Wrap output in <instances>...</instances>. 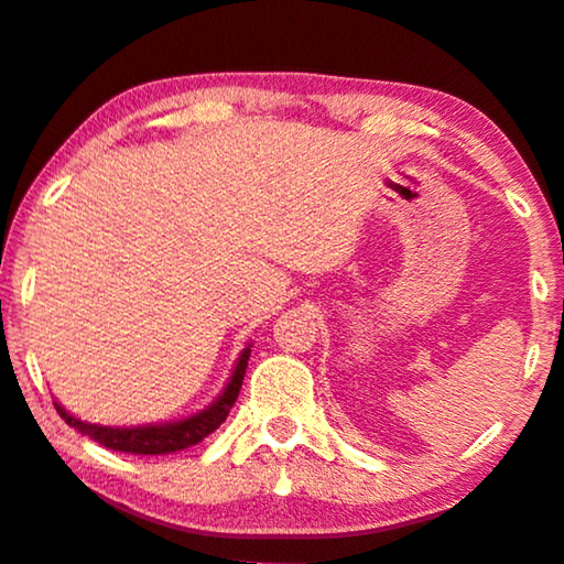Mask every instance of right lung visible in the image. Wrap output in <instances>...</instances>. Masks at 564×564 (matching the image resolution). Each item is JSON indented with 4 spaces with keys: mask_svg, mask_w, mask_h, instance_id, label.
I'll use <instances>...</instances> for the list:
<instances>
[{
    "mask_svg": "<svg viewBox=\"0 0 564 564\" xmlns=\"http://www.w3.org/2000/svg\"><path fill=\"white\" fill-rule=\"evenodd\" d=\"M247 360H250V348L242 350L239 356L235 371H231L229 384L224 387L219 400L208 404L206 410L195 412V415L185 420H175V423H162V425H137V427H108V425H95L85 423V420H77L69 415L62 404H56V412L66 420V425H72L74 431L89 435V438L97 441V444L105 448H112V452L123 454H172L183 452L187 446L200 444L206 435H212L216 427H219L224 420H227L231 404L237 402L239 389H242V379L247 371Z\"/></svg>",
    "mask_w": 564,
    "mask_h": 564,
    "instance_id": "add662e5",
    "label": "right lung"
}]
</instances>
